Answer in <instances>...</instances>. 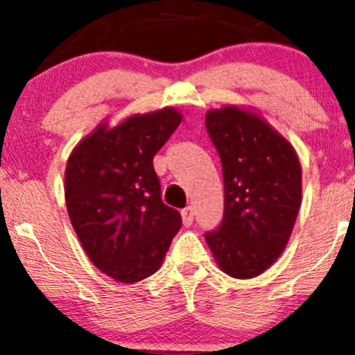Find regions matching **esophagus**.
I'll return each instance as SVG.
<instances>
[{"label": "esophagus", "instance_id": "obj_1", "mask_svg": "<svg viewBox=\"0 0 355 355\" xmlns=\"http://www.w3.org/2000/svg\"><path fill=\"white\" fill-rule=\"evenodd\" d=\"M182 220H184L185 227H191L194 223V211L191 206H187L185 209H182Z\"/></svg>", "mask_w": 355, "mask_h": 355}]
</instances>
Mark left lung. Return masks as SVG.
<instances>
[{"mask_svg": "<svg viewBox=\"0 0 355 355\" xmlns=\"http://www.w3.org/2000/svg\"><path fill=\"white\" fill-rule=\"evenodd\" d=\"M206 128L223 168L225 211L206 232L221 271L254 278L280 257L302 200V171L292 144L252 111L211 110Z\"/></svg>", "mask_w": 355, "mask_h": 355, "instance_id": "obj_1", "label": "left lung"}]
</instances>
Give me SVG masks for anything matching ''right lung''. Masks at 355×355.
I'll return each mask as SVG.
<instances>
[{"mask_svg": "<svg viewBox=\"0 0 355 355\" xmlns=\"http://www.w3.org/2000/svg\"><path fill=\"white\" fill-rule=\"evenodd\" d=\"M182 114L163 108L101 123L71 151L65 200L71 227L96 268L134 284L159 270L180 213L161 200L153 157L177 130Z\"/></svg>", "mask_w": 355, "mask_h": 355, "instance_id": "right-lung-1", "label": "right lung"}]
</instances>
